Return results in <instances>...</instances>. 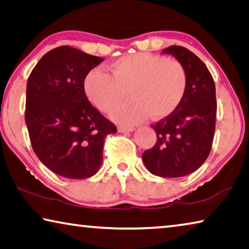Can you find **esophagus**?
Here are the masks:
<instances>
[{
    "mask_svg": "<svg viewBox=\"0 0 249 249\" xmlns=\"http://www.w3.org/2000/svg\"><path fill=\"white\" fill-rule=\"evenodd\" d=\"M118 132L121 133H124V132H133L134 131V127L133 126H125V125H120L117 127Z\"/></svg>",
    "mask_w": 249,
    "mask_h": 249,
    "instance_id": "obj_1",
    "label": "esophagus"
}]
</instances>
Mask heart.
<instances>
[{
	"mask_svg": "<svg viewBox=\"0 0 249 249\" xmlns=\"http://www.w3.org/2000/svg\"><path fill=\"white\" fill-rule=\"evenodd\" d=\"M85 92L93 105L109 112L128 95L127 103L112 110L110 116L120 123L135 124L149 114L153 118L167 117L183 101L187 74L174 58L153 53L124 55L108 66V74L95 69L85 78Z\"/></svg>",
	"mask_w": 249,
	"mask_h": 249,
	"instance_id": "obj_1",
	"label": "heart"
}]
</instances>
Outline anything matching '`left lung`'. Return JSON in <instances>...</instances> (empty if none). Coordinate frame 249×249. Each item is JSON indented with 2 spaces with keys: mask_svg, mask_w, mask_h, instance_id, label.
Returning a JSON list of instances; mask_svg holds the SVG:
<instances>
[{
  "mask_svg": "<svg viewBox=\"0 0 249 249\" xmlns=\"http://www.w3.org/2000/svg\"><path fill=\"white\" fill-rule=\"evenodd\" d=\"M183 64L187 88L174 113L152 124L157 141L143 153V161L152 174L181 177L195 172L210 155L215 134V83L207 66L184 46L165 49Z\"/></svg>",
  "mask_w": 249,
  "mask_h": 249,
  "instance_id": "left-lung-1",
  "label": "left lung"
}]
</instances>
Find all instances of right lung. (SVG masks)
Masks as SVG:
<instances>
[{
  "mask_svg": "<svg viewBox=\"0 0 249 249\" xmlns=\"http://www.w3.org/2000/svg\"><path fill=\"white\" fill-rule=\"evenodd\" d=\"M103 58L72 46L51 50L31 72L25 123L38 160L55 174L83 179L96 174L104 140L116 126L90 104L84 81Z\"/></svg>",
  "mask_w": 249,
  "mask_h": 249,
  "instance_id": "1",
  "label": "right lung"
}]
</instances>
